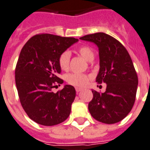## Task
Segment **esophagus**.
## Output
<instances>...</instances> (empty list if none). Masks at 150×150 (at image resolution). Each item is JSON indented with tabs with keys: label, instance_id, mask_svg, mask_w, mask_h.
<instances>
[{
	"label": "esophagus",
	"instance_id": "34e87169",
	"mask_svg": "<svg viewBox=\"0 0 150 150\" xmlns=\"http://www.w3.org/2000/svg\"><path fill=\"white\" fill-rule=\"evenodd\" d=\"M75 90H76V92H77V93H79V92H80L81 91H82V89H81V88H79V87L75 88Z\"/></svg>",
	"mask_w": 150,
	"mask_h": 150
}]
</instances>
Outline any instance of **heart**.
I'll use <instances>...</instances> for the list:
<instances>
[{"label":"heart","mask_w":150,"mask_h":150,"mask_svg":"<svg viewBox=\"0 0 150 150\" xmlns=\"http://www.w3.org/2000/svg\"><path fill=\"white\" fill-rule=\"evenodd\" d=\"M79 54L88 62H92L95 58V53L93 50L87 45H82L78 48ZM71 54L69 51L63 52L58 58V64L62 70L67 71L69 68ZM90 79V76L86 74L79 73H71L66 76V81L69 85L75 87H84L87 85L88 81Z\"/></svg>","instance_id":"b5f03b06"}]
</instances>
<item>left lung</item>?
Returning a JSON list of instances; mask_svg holds the SVG:
<instances>
[{
    "label": "left lung",
    "instance_id": "1",
    "mask_svg": "<svg viewBox=\"0 0 150 150\" xmlns=\"http://www.w3.org/2000/svg\"><path fill=\"white\" fill-rule=\"evenodd\" d=\"M80 39L98 46L100 68L96 81L107 85L104 93L92 91L89 112L97 121L116 123L130 112L136 100L138 77L131 57L118 40L105 33L85 35Z\"/></svg>",
    "mask_w": 150,
    "mask_h": 150
}]
</instances>
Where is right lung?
<instances>
[{
    "label": "right lung",
    "instance_id": "1",
    "mask_svg": "<svg viewBox=\"0 0 150 150\" xmlns=\"http://www.w3.org/2000/svg\"><path fill=\"white\" fill-rule=\"evenodd\" d=\"M79 40L51 34L31 38L21 51L15 69V83L23 109L35 122L51 126L64 122L71 112L75 98V88L64 86L56 93L61 68L58 58Z\"/></svg>",
    "mask_w": 150,
    "mask_h": 150
}]
</instances>
